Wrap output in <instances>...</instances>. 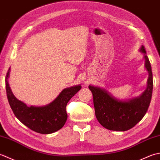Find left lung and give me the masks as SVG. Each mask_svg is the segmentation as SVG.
Returning <instances> with one entry per match:
<instances>
[{"label": "left lung", "instance_id": "1", "mask_svg": "<svg viewBox=\"0 0 160 160\" xmlns=\"http://www.w3.org/2000/svg\"><path fill=\"white\" fill-rule=\"evenodd\" d=\"M141 52L144 54L145 67L149 76L147 88L142 96L127 102L118 100L107 91L99 87L89 86L93 94L95 113L100 124L108 130L125 131L135 127L148 111L151 100L152 87V73L151 65L146 55L144 46Z\"/></svg>", "mask_w": 160, "mask_h": 160}]
</instances>
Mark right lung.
<instances>
[{
  "label": "right lung",
  "mask_w": 160,
  "mask_h": 160,
  "mask_svg": "<svg viewBox=\"0 0 160 160\" xmlns=\"http://www.w3.org/2000/svg\"><path fill=\"white\" fill-rule=\"evenodd\" d=\"M9 69L6 75L5 87L9 104L15 116L31 130L41 134H49L62 128L67 119L66 107L68 102L81 89L75 86L64 89L56 99L45 107H28L16 99L8 83Z\"/></svg>",
  "instance_id": "right-lung-1"
}]
</instances>
